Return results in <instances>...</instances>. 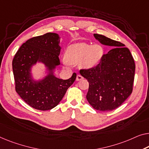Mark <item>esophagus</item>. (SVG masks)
Instances as JSON below:
<instances>
[{
  "label": "esophagus",
  "instance_id": "34e87169",
  "mask_svg": "<svg viewBox=\"0 0 149 149\" xmlns=\"http://www.w3.org/2000/svg\"><path fill=\"white\" fill-rule=\"evenodd\" d=\"M84 79V77H83V76H82V75H81L80 74H78L77 75V77H76V80L77 81H80V80H81V79Z\"/></svg>",
  "mask_w": 149,
  "mask_h": 149
}]
</instances>
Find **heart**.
I'll use <instances>...</instances> for the list:
<instances>
[{
	"instance_id": "obj_1",
	"label": "heart",
	"mask_w": 149,
	"mask_h": 149,
	"mask_svg": "<svg viewBox=\"0 0 149 149\" xmlns=\"http://www.w3.org/2000/svg\"><path fill=\"white\" fill-rule=\"evenodd\" d=\"M104 54L102 47L100 45H90L79 43L70 47L66 52L65 59L63 60L65 65L69 63H76L85 69H90L96 66Z\"/></svg>"
}]
</instances>
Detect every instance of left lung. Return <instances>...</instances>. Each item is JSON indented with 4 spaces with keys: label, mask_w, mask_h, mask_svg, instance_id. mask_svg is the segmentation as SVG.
Returning a JSON list of instances; mask_svg holds the SVG:
<instances>
[{
    "label": "left lung",
    "mask_w": 149,
    "mask_h": 149,
    "mask_svg": "<svg viewBox=\"0 0 149 149\" xmlns=\"http://www.w3.org/2000/svg\"><path fill=\"white\" fill-rule=\"evenodd\" d=\"M94 36L100 43L114 48L103 55L99 64L81 69L79 73L89 82L88 102L95 110L107 112L118 108L132 94L135 63L123 43L102 35Z\"/></svg>",
    "instance_id": "obj_1"
}]
</instances>
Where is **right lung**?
<instances>
[{"mask_svg": "<svg viewBox=\"0 0 149 149\" xmlns=\"http://www.w3.org/2000/svg\"><path fill=\"white\" fill-rule=\"evenodd\" d=\"M59 42L60 37L54 33L34 37L21 46L13 58L15 90L35 109L48 110L55 107L76 78L75 73L68 79H59L53 74L52 71L60 64ZM37 61L45 64L50 71L49 74L39 82L33 81L30 73Z\"/></svg>", "mask_w": 149, "mask_h": 149, "instance_id": "add662e5", "label": "right lung"}]
</instances>
